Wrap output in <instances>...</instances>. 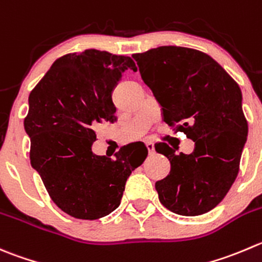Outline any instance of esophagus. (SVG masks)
I'll return each instance as SVG.
<instances>
[{
  "label": "esophagus",
  "instance_id": "1",
  "mask_svg": "<svg viewBox=\"0 0 262 262\" xmlns=\"http://www.w3.org/2000/svg\"><path fill=\"white\" fill-rule=\"evenodd\" d=\"M146 147H147V149H148V154L149 155H154L155 154L154 143H151V142H146Z\"/></svg>",
  "mask_w": 262,
  "mask_h": 262
}]
</instances>
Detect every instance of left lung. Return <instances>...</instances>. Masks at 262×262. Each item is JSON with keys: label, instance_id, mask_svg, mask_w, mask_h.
I'll list each match as a JSON object with an SVG mask.
<instances>
[{"label": "left lung", "instance_id": "left-lung-1", "mask_svg": "<svg viewBox=\"0 0 262 262\" xmlns=\"http://www.w3.org/2000/svg\"><path fill=\"white\" fill-rule=\"evenodd\" d=\"M133 58L165 123L194 142L190 155H175L165 142L155 144L171 165L155 184L160 202L183 216L206 214L223 201L239 171L248 134L239 85L214 58L193 48L161 46Z\"/></svg>", "mask_w": 262, "mask_h": 262}]
</instances>
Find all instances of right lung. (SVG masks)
<instances>
[{"mask_svg":"<svg viewBox=\"0 0 262 262\" xmlns=\"http://www.w3.org/2000/svg\"><path fill=\"white\" fill-rule=\"evenodd\" d=\"M128 56L85 50L58 57L29 95L24 128L30 138V164L51 200L65 214L96 220L120 205L125 183L148 155L142 142L123 146L115 159L92 152L95 128L115 121L111 93Z\"/></svg>","mask_w":262,"mask_h":262,"instance_id":"obj_1","label":"right lung"}]
</instances>
